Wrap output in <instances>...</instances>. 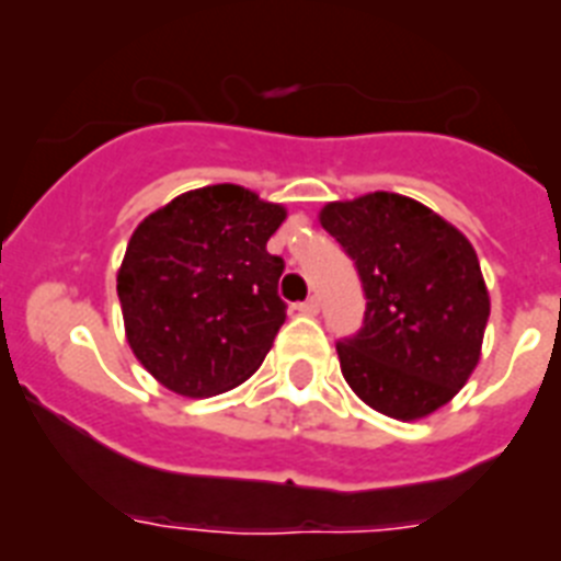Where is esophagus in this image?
<instances>
[{"label":"esophagus","instance_id":"obj_1","mask_svg":"<svg viewBox=\"0 0 561 561\" xmlns=\"http://www.w3.org/2000/svg\"><path fill=\"white\" fill-rule=\"evenodd\" d=\"M296 310H299V313H305V316H316V313H319V299H316V296H310V299L299 301V305H296Z\"/></svg>","mask_w":561,"mask_h":561}]
</instances>
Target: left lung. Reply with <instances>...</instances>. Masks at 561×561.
<instances>
[{"instance_id":"1","label":"left lung","mask_w":561,"mask_h":561,"mask_svg":"<svg viewBox=\"0 0 561 561\" xmlns=\"http://www.w3.org/2000/svg\"><path fill=\"white\" fill-rule=\"evenodd\" d=\"M319 220L355 262L367 299L362 330L335 344L355 396L398 421L449 403L480 362L491 310L471 242L389 192L328 203Z\"/></svg>"}]
</instances>
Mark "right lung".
<instances>
[{"label": "right lung", "mask_w": 561, "mask_h": 561, "mask_svg": "<svg viewBox=\"0 0 561 561\" xmlns=\"http://www.w3.org/2000/svg\"><path fill=\"white\" fill-rule=\"evenodd\" d=\"M285 208L242 186H206L149 214L126 245L118 299L138 362L178 396L208 398L256 373L285 324Z\"/></svg>", "instance_id": "right-lung-1"}]
</instances>
